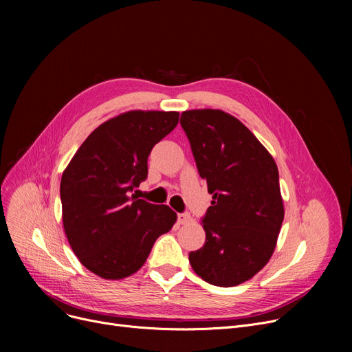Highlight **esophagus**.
I'll list each match as a JSON object with an SVG mask.
<instances>
[{"label":"esophagus","instance_id":"esophagus-1","mask_svg":"<svg viewBox=\"0 0 352 352\" xmlns=\"http://www.w3.org/2000/svg\"><path fill=\"white\" fill-rule=\"evenodd\" d=\"M190 221H191L190 214H178V223H179L181 226H184V224H188Z\"/></svg>","mask_w":352,"mask_h":352}]
</instances>
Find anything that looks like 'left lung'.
<instances>
[{"instance_id":"left-lung-1","label":"left lung","mask_w":352,"mask_h":352,"mask_svg":"<svg viewBox=\"0 0 352 352\" xmlns=\"http://www.w3.org/2000/svg\"><path fill=\"white\" fill-rule=\"evenodd\" d=\"M181 125L212 194L202 219L206 244L190 252V264L212 285H239L274 254L284 221L278 168L250 129L224 111H184Z\"/></svg>"}]
</instances>
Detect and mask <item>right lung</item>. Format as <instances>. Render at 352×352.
<instances>
[{
	"label": "right lung",
	"instance_id": "1",
	"mask_svg": "<svg viewBox=\"0 0 352 352\" xmlns=\"http://www.w3.org/2000/svg\"><path fill=\"white\" fill-rule=\"evenodd\" d=\"M177 111H126L92 131L61 178L63 226L80 263L104 280H122L146 261L177 214L129 195L148 174L153 146L177 126Z\"/></svg>",
	"mask_w": 352,
	"mask_h": 352
}]
</instances>
